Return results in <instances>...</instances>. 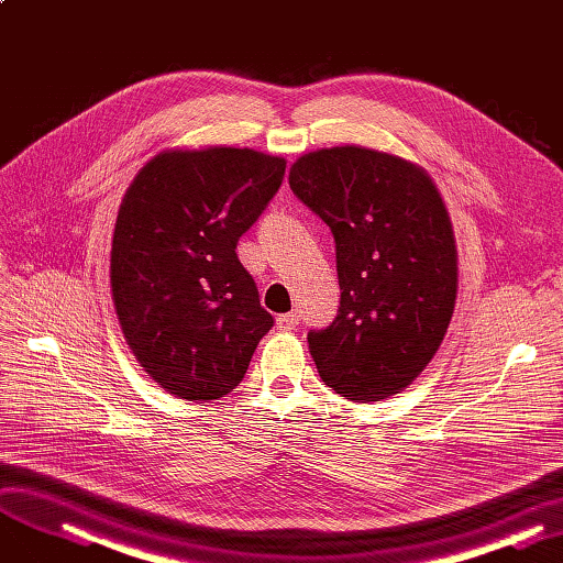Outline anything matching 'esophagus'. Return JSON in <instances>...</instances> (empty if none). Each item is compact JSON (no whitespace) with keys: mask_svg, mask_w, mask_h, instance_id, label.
Listing matches in <instances>:
<instances>
[{"mask_svg":"<svg viewBox=\"0 0 563 563\" xmlns=\"http://www.w3.org/2000/svg\"><path fill=\"white\" fill-rule=\"evenodd\" d=\"M298 321H300V317L296 311H290V313H282V317L277 319V325H279V330H296L298 328Z\"/></svg>","mask_w":563,"mask_h":563,"instance_id":"esophagus-1","label":"esophagus"}]
</instances>
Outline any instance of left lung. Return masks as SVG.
I'll list each match as a JSON object with an SVG mask.
<instances>
[{
	"mask_svg": "<svg viewBox=\"0 0 563 563\" xmlns=\"http://www.w3.org/2000/svg\"><path fill=\"white\" fill-rule=\"evenodd\" d=\"M288 185L334 238L342 300L307 342L325 384L386 399L439 351L457 298V252L443 200L418 166L367 147L309 152Z\"/></svg>",
	"mask_w": 563,
	"mask_h": 563,
	"instance_id": "8db88e82",
	"label": "left lung"
}]
</instances>
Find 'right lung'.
Wrapping results in <instances>:
<instances>
[{"label": "right lung", "instance_id": "add662e5", "mask_svg": "<svg viewBox=\"0 0 563 563\" xmlns=\"http://www.w3.org/2000/svg\"><path fill=\"white\" fill-rule=\"evenodd\" d=\"M284 170L282 156L246 147L175 150L145 164L122 200L112 300L141 367L175 397L231 393L275 325L235 250Z\"/></svg>", "mask_w": 563, "mask_h": 563}]
</instances>
